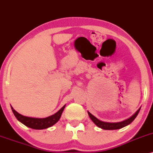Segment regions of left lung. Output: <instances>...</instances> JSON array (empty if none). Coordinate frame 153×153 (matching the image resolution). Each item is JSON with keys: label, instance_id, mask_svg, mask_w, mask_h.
Segmentation results:
<instances>
[{"label": "left lung", "instance_id": "obj_1", "mask_svg": "<svg viewBox=\"0 0 153 153\" xmlns=\"http://www.w3.org/2000/svg\"><path fill=\"white\" fill-rule=\"evenodd\" d=\"M140 108L131 117H130L128 119L125 120V121H121V122H118V123H108V122H104V121H100L99 119H97V118L95 117L92 114H91L90 112L88 111V114L90 118H91L92 121L95 123V125H97V126L100 128H102V129L105 130H114V129H119V128H121L124 126H127V125L131 123L135 119V118L137 117V116L138 115L139 112H140Z\"/></svg>", "mask_w": 153, "mask_h": 153}]
</instances>
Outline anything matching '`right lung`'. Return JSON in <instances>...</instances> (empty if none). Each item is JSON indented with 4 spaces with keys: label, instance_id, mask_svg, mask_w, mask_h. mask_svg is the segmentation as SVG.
<instances>
[{
    "label": "right lung",
    "instance_id": "1",
    "mask_svg": "<svg viewBox=\"0 0 153 153\" xmlns=\"http://www.w3.org/2000/svg\"><path fill=\"white\" fill-rule=\"evenodd\" d=\"M65 106H63L57 113H56L54 115L49 116V117L45 118H31L27 117V116H22L18 112H16L13 108L11 107V110L13 111V114L16 116L17 120L20 122L25 124L27 127H30L34 129H43V128H47L51 127L55 123H56L58 121V120L61 118V114H62L63 110L65 108Z\"/></svg>",
    "mask_w": 153,
    "mask_h": 153
}]
</instances>
